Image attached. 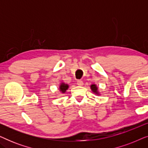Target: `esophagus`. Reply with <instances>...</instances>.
<instances>
[{"label": "esophagus", "instance_id": "1", "mask_svg": "<svg viewBox=\"0 0 148 148\" xmlns=\"http://www.w3.org/2000/svg\"><path fill=\"white\" fill-rule=\"evenodd\" d=\"M77 84L79 86H82L83 84H84V83H83V81H82V80H77Z\"/></svg>", "mask_w": 148, "mask_h": 148}]
</instances>
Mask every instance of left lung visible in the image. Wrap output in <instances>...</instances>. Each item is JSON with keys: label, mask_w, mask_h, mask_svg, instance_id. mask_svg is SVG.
I'll use <instances>...</instances> for the list:
<instances>
[{"label": "left lung", "mask_w": 148, "mask_h": 148, "mask_svg": "<svg viewBox=\"0 0 148 148\" xmlns=\"http://www.w3.org/2000/svg\"><path fill=\"white\" fill-rule=\"evenodd\" d=\"M90 89L92 90V92L93 93H94L95 95H96V96H100V93L99 92V89H98V87L96 86V84H93L90 86Z\"/></svg>", "instance_id": "1"}]
</instances>
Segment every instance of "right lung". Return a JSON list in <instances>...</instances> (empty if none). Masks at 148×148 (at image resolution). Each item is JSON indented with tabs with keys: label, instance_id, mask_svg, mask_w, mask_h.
Here are the masks:
<instances>
[{
	"label": "right lung",
	"instance_id": "1",
	"mask_svg": "<svg viewBox=\"0 0 148 148\" xmlns=\"http://www.w3.org/2000/svg\"><path fill=\"white\" fill-rule=\"evenodd\" d=\"M69 88V86L68 84H65L64 82H61L59 85V91L61 94H64L66 92V90H68V88Z\"/></svg>",
	"mask_w": 148,
	"mask_h": 148
}]
</instances>
